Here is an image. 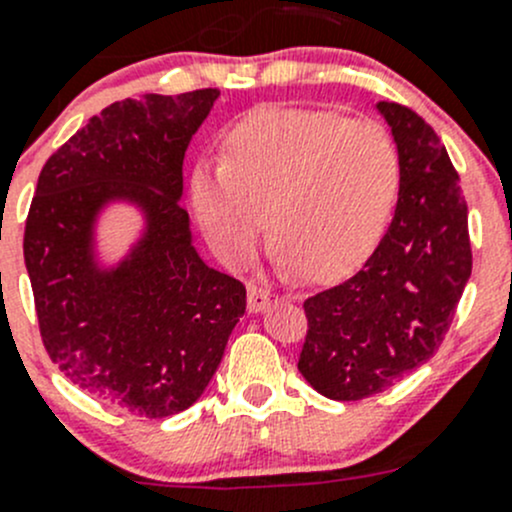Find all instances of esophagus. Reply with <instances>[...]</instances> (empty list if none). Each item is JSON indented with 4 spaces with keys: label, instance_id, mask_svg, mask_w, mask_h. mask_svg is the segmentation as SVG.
I'll return each mask as SVG.
<instances>
[{
    "label": "esophagus",
    "instance_id": "obj_1",
    "mask_svg": "<svg viewBox=\"0 0 512 512\" xmlns=\"http://www.w3.org/2000/svg\"><path fill=\"white\" fill-rule=\"evenodd\" d=\"M272 297H275V294H272L270 289H267V287L250 285V287H247V309H250L252 314L265 312V309L270 307Z\"/></svg>",
    "mask_w": 512,
    "mask_h": 512
}]
</instances>
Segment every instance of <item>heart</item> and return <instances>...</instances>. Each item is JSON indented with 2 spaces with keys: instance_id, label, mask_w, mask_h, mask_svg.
Instances as JSON below:
<instances>
[{
  "instance_id": "obj_1",
  "label": "heart",
  "mask_w": 512,
  "mask_h": 512,
  "mask_svg": "<svg viewBox=\"0 0 512 512\" xmlns=\"http://www.w3.org/2000/svg\"><path fill=\"white\" fill-rule=\"evenodd\" d=\"M220 168L195 165L190 208L220 262L245 265L262 227L277 262L314 282L359 270L394 215L401 158L376 123L314 108H260L220 136Z\"/></svg>"
}]
</instances>
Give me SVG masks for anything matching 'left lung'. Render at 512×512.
Masks as SVG:
<instances>
[{"label": "left lung", "mask_w": 512, "mask_h": 512, "mask_svg": "<svg viewBox=\"0 0 512 512\" xmlns=\"http://www.w3.org/2000/svg\"><path fill=\"white\" fill-rule=\"evenodd\" d=\"M401 158L389 232L342 285L304 302L299 374L334 401L379 394L428 361L471 277L468 205L446 148L411 108L376 103Z\"/></svg>", "instance_id": "left-lung-1"}]
</instances>
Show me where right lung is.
Here are the masks:
<instances>
[{
    "instance_id": "right-lung-1",
    "label": "right lung",
    "mask_w": 512,
    "mask_h": 512,
    "mask_svg": "<svg viewBox=\"0 0 512 512\" xmlns=\"http://www.w3.org/2000/svg\"><path fill=\"white\" fill-rule=\"evenodd\" d=\"M218 89L123 98L76 131L41 168L24 262L41 339L79 389L136 416L193 406L245 314L242 282L205 265L180 208L183 158ZM139 215L108 258L100 227Z\"/></svg>"
}]
</instances>
